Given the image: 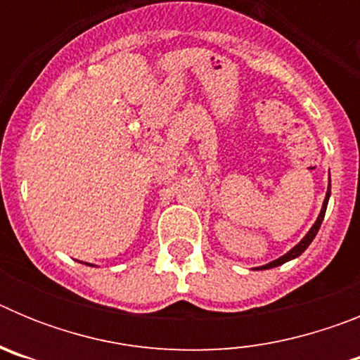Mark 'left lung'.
Returning a JSON list of instances; mask_svg holds the SVG:
<instances>
[{
  "instance_id": "left-lung-1",
  "label": "left lung",
  "mask_w": 360,
  "mask_h": 360,
  "mask_svg": "<svg viewBox=\"0 0 360 360\" xmlns=\"http://www.w3.org/2000/svg\"><path fill=\"white\" fill-rule=\"evenodd\" d=\"M328 200H330V184H328V191H326V198H324V202H323V209H321L319 216H317L316 224L311 225L310 231L307 232V236H304L303 240L299 241V243L295 245V247H292V249L288 250L287 254H283L281 257H278V259H274V262L266 263V265L257 266V270L274 269V266H279V265H283V263H287V262H290V259H295V257H297V256H301V254H303L304 250L308 249V245H310L311 241H314V238H316V234H317V231H319L321 224H323V218H324V212H326V205H328Z\"/></svg>"
}]
</instances>
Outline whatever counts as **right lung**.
<instances>
[{"label":"right lung","instance_id":"1","mask_svg":"<svg viewBox=\"0 0 360 360\" xmlns=\"http://www.w3.org/2000/svg\"><path fill=\"white\" fill-rule=\"evenodd\" d=\"M91 266H94V265H91Z\"/></svg>","mask_w":360,"mask_h":360}]
</instances>
